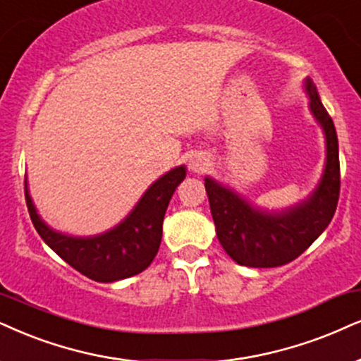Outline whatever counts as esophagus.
<instances>
[{"instance_id": "1", "label": "esophagus", "mask_w": 361, "mask_h": 361, "mask_svg": "<svg viewBox=\"0 0 361 361\" xmlns=\"http://www.w3.org/2000/svg\"><path fill=\"white\" fill-rule=\"evenodd\" d=\"M208 166H209V159L204 157V154H202V153L191 154L190 159H188V168L193 173L207 171Z\"/></svg>"}]
</instances>
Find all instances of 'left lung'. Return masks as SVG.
Wrapping results in <instances>:
<instances>
[{"mask_svg":"<svg viewBox=\"0 0 361 361\" xmlns=\"http://www.w3.org/2000/svg\"><path fill=\"white\" fill-rule=\"evenodd\" d=\"M303 85L310 109L326 140L325 170L308 198L285 209H264L213 178H204L218 240L243 267L273 268L293 262L325 231L338 204L340 158L335 125L313 81L307 78Z\"/></svg>","mask_w":361,"mask_h":361,"instance_id":"left-lung-1","label":"left lung"}]
</instances>
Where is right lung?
Masks as SVG:
<instances>
[{
	"mask_svg": "<svg viewBox=\"0 0 361 361\" xmlns=\"http://www.w3.org/2000/svg\"><path fill=\"white\" fill-rule=\"evenodd\" d=\"M186 168H173L145 191L140 202L115 228L94 236L59 233L41 220L25 176V198L30 218L49 248L75 270L94 281L111 283L138 275L157 257L163 235V218Z\"/></svg>",
	"mask_w": 361,
	"mask_h": 361,
	"instance_id": "right-lung-1",
	"label": "right lung"
}]
</instances>
